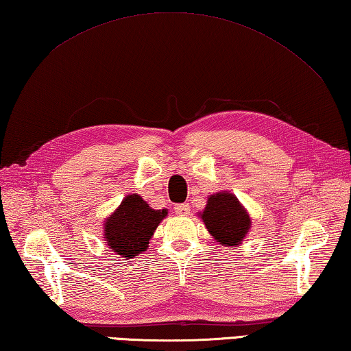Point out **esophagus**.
I'll use <instances>...</instances> for the list:
<instances>
[{"label":"esophagus","mask_w":351,"mask_h":351,"mask_svg":"<svg viewBox=\"0 0 351 351\" xmlns=\"http://www.w3.org/2000/svg\"><path fill=\"white\" fill-rule=\"evenodd\" d=\"M176 214L177 216H188L189 214V204H180V205H176Z\"/></svg>","instance_id":"34e87169"}]
</instances>
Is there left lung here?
<instances>
[{
    "label": "left lung",
    "mask_w": 351,
    "mask_h": 351,
    "mask_svg": "<svg viewBox=\"0 0 351 351\" xmlns=\"http://www.w3.org/2000/svg\"><path fill=\"white\" fill-rule=\"evenodd\" d=\"M200 216L206 230L222 247H237L251 228L250 214L228 191L211 194Z\"/></svg>",
    "instance_id": "left-lung-1"
}]
</instances>
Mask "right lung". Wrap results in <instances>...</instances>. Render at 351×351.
<instances>
[{"mask_svg": "<svg viewBox=\"0 0 351 351\" xmlns=\"http://www.w3.org/2000/svg\"><path fill=\"white\" fill-rule=\"evenodd\" d=\"M166 216V210H152L138 194H129L104 222V242L115 254L131 259L146 251Z\"/></svg>", "mask_w": 351, "mask_h": 351, "instance_id": "add662e5", "label": "right lung"}]
</instances>
